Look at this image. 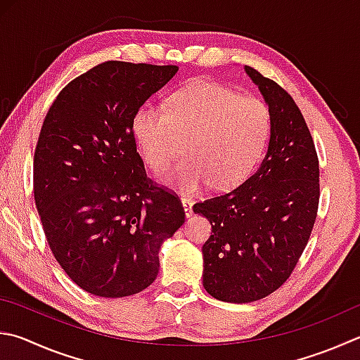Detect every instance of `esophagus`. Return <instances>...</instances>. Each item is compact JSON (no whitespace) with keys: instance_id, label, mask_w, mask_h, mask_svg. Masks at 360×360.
<instances>
[{"instance_id":"esophagus-1","label":"esophagus","mask_w":360,"mask_h":360,"mask_svg":"<svg viewBox=\"0 0 360 360\" xmlns=\"http://www.w3.org/2000/svg\"><path fill=\"white\" fill-rule=\"evenodd\" d=\"M182 206H184V211H186V217H192L193 215V201L191 198H182Z\"/></svg>"}]
</instances>
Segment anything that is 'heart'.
<instances>
[{"mask_svg": "<svg viewBox=\"0 0 360 360\" xmlns=\"http://www.w3.org/2000/svg\"><path fill=\"white\" fill-rule=\"evenodd\" d=\"M271 132L264 102L240 97L224 84L197 80L169 97L168 107L148 102L134 117L143 159L165 172L186 139L184 155L165 181L186 193L211 184L217 191L240 184L261 160Z\"/></svg>", "mask_w": 360, "mask_h": 360, "instance_id": "1", "label": "heart"}]
</instances>
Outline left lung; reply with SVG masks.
<instances>
[{
    "label": "left lung",
    "instance_id": "left-lung-1",
    "mask_svg": "<svg viewBox=\"0 0 360 360\" xmlns=\"http://www.w3.org/2000/svg\"><path fill=\"white\" fill-rule=\"evenodd\" d=\"M271 113V140L257 172L230 192L198 201L211 221L202 245V286L212 297L245 304L278 290L309 243L319 205V162L296 102L245 66Z\"/></svg>",
    "mask_w": 360,
    "mask_h": 360
}]
</instances>
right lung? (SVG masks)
Masks as SVG:
<instances>
[{
  "mask_svg": "<svg viewBox=\"0 0 360 360\" xmlns=\"http://www.w3.org/2000/svg\"><path fill=\"white\" fill-rule=\"evenodd\" d=\"M176 66L105 61L68 83L34 151V201L45 238L82 290L126 297L159 274V248L186 221L178 195L148 178L134 117Z\"/></svg>",
  "mask_w": 360,
  "mask_h": 360,
  "instance_id": "add662e5",
  "label": "right lung"
}]
</instances>
